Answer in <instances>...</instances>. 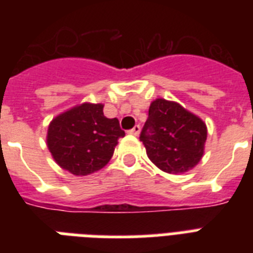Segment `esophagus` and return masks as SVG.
Segmentation results:
<instances>
[{"label": "esophagus", "mask_w": 253, "mask_h": 253, "mask_svg": "<svg viewBox=\"0 0 253 253\" xmlns=\"http://www.w3.org/2000/svg\"><path fill=\"white\" fill-rule=\"evenodd\" d=\"M139 132H140V126H139V125L134 126V128H131V130L128 131V134H130V135H135V136H138Z\"/></svg>", "instance_id": "34e87169"}]
</instances>
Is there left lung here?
Segmentation results:
<instances>
[{
  "label": "left lung",
  "instance_id": "obj_1",
  "mask_svg": "<svg viewBox=\"0 0 253 253\" xmlns=\"http://www.w3.org/2000/svg\"><path fill=\"white\" fill-rule=\"evenodd\" d=\"M206 139V123L180 103L164 98L151 102L140 142L163 172L180 174L194 168L204 156Z\"/></svg>",
  "mask_w": 253,
  "mask_h": 253
}]
</instances>
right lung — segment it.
<instances>
[{
    "mask_svg": "<svg viewBox=\"0 0 253 253\" xmlns=\"http://www.w3.org/2000/svg\"><path fill=\"white\" fill-rule=\"evenodd\" d=\"M123 136L118 119L103 115L102 103L84 102L51 121L47 147L60 168L75 176H87L110 162Z\"/></svg>",
    "mask_w": 253,
    "mask_h": 253,
    "instance_id": "obj_1",
    "label": "right lung"
}]
</instances>
